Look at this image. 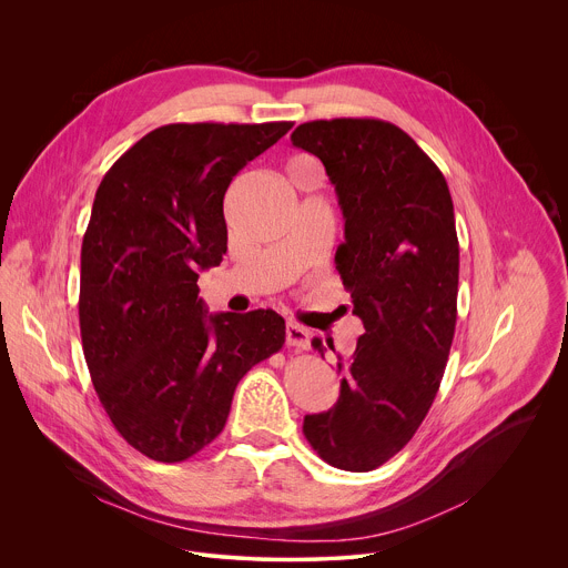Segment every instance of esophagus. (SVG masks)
Wrapping results in <instances>:
<instances>
[{
	"label": "esophagus",
	"mask_w": 568,
	"mask_h": 568,
	"mask_svg": "<svg viewBox=\"0 0 568 568\" xmlns=\"http://www.w3.org/2000/svg\"><path fill=\"white\" fill-rule=\"evenodd\" d=\"M285 344H287V348H294V351H307L310 348V333H307V328L298 326V323H287Z\"/></svg>",
	"instance_id": "esophagus-1"
}]
</instances>
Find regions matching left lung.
<instances>
[{
    "mask_svg": "<svg viewBox=\"0 0 568 568\" xmlns=\"http://www.w3.org/2000/svg\"><path fill=\"white\" fill-rule=\"evenodd\" d=\"M292 143L321 159L337 191L346 240L335 263L366 331L337 364V404L305 416L303 434L333 467L371 471L414 438L447 366L458 296L454 204L438 166L388 121H310ZM312 346L326 353L321 339Z\"/></svg>",
    "mask_w": 568,
    "mask_h": 568,
    "instance_id": "obj_1",
    "label": "left lung"
}]
</instances>
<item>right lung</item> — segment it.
Listing matches in <instances>:
<instances>
[{
    "label": "right lung",
    "instance_id": "add662e5",
    "mask_svg": "<svg viewBox=\"0 0 568 568\" xmlns=\"http://www.w3.org/2000/svg\"><path fill=\"white\" fill-rule=\"evenodd\" d=\"M294 123H171L105 173L80 252V337L116 432L180 463L229 418L237 382L285 344L272 310L210 314L202 270L226 254L231 180Z\"/></svg>",
    "mask_w": 568,
    "mask_h": 568
}]
</instances>
